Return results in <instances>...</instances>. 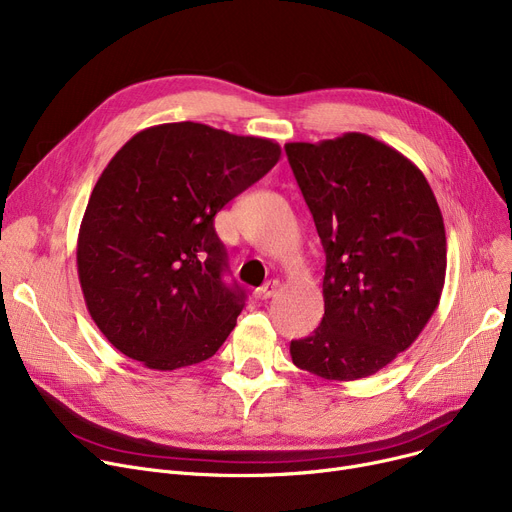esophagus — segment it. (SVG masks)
Listing matches in <instances>:
<instances>
[{
  "mask_svg": "<svg viewBox=\"0 0 512 512\" xmlns=\"http://www.w3.org/2000/svg\"><path fill=\"white\" fill-rule=\"evenodd\" d=\"M276 290H278V282H276V280L265 282L261 288H257V290H255V299H257V301H267V299H272Z\"/></svg>",
  "mask_w": 512,
  "mask_h": 512,
  "instance_id": "1",
  "label": "esophagus"
}]
</instances>
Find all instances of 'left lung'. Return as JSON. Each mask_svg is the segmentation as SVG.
I'll return each instance as SVG.
<instances>
[{
  "mask_svg": "<svg viewBox=\"0 0 512 512\" xmlns=\"http://www.w3.org/2000/svg\"><path fill=\"white\" fill-rule=\"evenodd\" d=\"M326 251L321 324L290 342L324 380L367 378L417 340L446 278L442 211L423 172L369 134L286 143Z\"/></svg>",
  "mask_w": 512,
  "mask_h": 512,
  "instance_id": "8db88e82",
  "label": "left lung"
}]
</instances>
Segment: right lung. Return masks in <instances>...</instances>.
I'll return each mask as SVG.
<instances>
[{"label": "right lung", "mask_w": 512, "mask_h": 512, "mask_svg": "<svg viewBox=\"0 0 512 512\" xmlns=\"http://www.w3.org/2000/svg\"><path fill=\"white\" fill-rule=\"evenodd\" d=\"M199 122L145 128L101 172L78 232L87 309L118 351L172 371L215 355L245 307L213 220L280 159Z\"/></svg>", "instance_id": "1"}]
</instances>
